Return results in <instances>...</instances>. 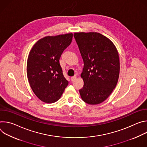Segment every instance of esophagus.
I'll use <instances>...</instances> for the list:
<instances>
[{
    "label": "esophagus",
    "instance_id": "esophagus-1",
    "mask_svg": "<svg viewBox=\"0 0 147 147\" xmlns=\"http://www.w3.org/2000/svg\"><path fill=\"white\" fill-rule=\"evenodd\" d=\"M76 76H73V77H71V81H75V80L76 79Z\"/></svg>",
    "mask_w": 147,
    "mask_h": 147
}]
</instances>
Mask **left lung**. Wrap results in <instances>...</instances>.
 <instances>
[{"instance_id": "left-lung-1", "label": "left lung", "mask_w": 147, "mask_h": 147, "mask_svg": "<svg viewBox=\"0 0 147 147\" xmlns=\"http://www.w3.org/2000/svg\"><path fill=\"white\" fill-rule=\"evenodd\" d=\"M74 36L84 61L81 97L87 103L99 104L108 98L117 83V50L109 38L98 32H75Z\"/></svg>"}]
</instances>
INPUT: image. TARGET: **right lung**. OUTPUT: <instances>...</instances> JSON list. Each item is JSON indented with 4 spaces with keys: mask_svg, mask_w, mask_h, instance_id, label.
<instances>
[{
    "mask_svg": "<svg viewBox=\"0 0 147 147\" xmlns=\"http://www.w3.org/2000/svg\"><path fill=\"white\" fill-rule=\"evenodd\" d=\"M72 38V33L47 36L38 40L30 52L27 65L28 82L34 93L42 102H56L68 85L59 59Z\"/></svg>",
    "mask_w": 147,
    "mask_h": 147,
    "instance_id": "obj_1",
    "label": "right lung"
}]
</instances>
